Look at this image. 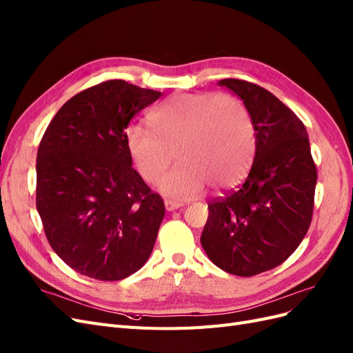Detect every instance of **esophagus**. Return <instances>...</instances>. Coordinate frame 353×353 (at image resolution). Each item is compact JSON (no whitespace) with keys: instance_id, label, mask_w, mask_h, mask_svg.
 Here are the masks:
<instances>
[{"instance_id":"obj_1","label":"esophagus","mask_w":353,"mask_h":353,"mask_svg":"<svg viewBox=\"0 0 353 353\" xmlns=\"http://www.w3.org/2000/svg\"><path fill=\"white\" fill-rule=\"evenodd\" d=\"M164 205H165V210H167V211H174V210H177V208L182 207L183 204H182V203H179V201L165 199V201H164Z\"/></svg>"}]
</instances>
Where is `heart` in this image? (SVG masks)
I'll use <instances>...</instances> for the list:
<instances>
[{
  "instance_id": "obj_1",
  "label": "heart",
  "mask_w": 353,
  "mask_h": 353,
  "mask_svg": "<svg viewBox=\"0 0 353 353\" xmlns=\"http://www.w3.org/2000/svg\"><path fill=\"white\" fill-rule=\"evenodd\" d=\"M149 125H128L125 146L146 182H157L176 152L180 163L159 182L165 195L192 198L210 180L230 188L253 161V121L245 106L228 94H174L150 114Z\"/></svg>"
}]
</instances>
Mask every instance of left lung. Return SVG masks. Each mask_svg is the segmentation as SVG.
Returning a JSON list of instances; mask_svg holds the SVG:
<instances>
[{"mask_svg": "<svg viewBox=\"0 0 353 353\" xmlns=\"http://www.w3.org/2000/svg\"><path fill=\"white\" fill-rule=\"evenodd\" d=\"M217 84L244 102L256 155L244 183L208 204L201 244L217 268L253 276L279 266L303 241L314 213L316 167L306 127L278 97L243 79Z\"/></svg>", "mask_w": 353, "mask_h": 353, "instance_id": "obj_1", "label": "left lung"}]
</instances>
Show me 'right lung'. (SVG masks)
I'll use <instances>...</instances> for the list:
<instances>
[{"label":"right lung","instance_id":"right-lung-1","mask_svg":"<svg viewBox=\"0 0 353 353\" xmlns=\"http://www.w3.org/2000/svg\"><path fill=\"white\" fill-rule=\"evenodd\" d=\"M159 92L110 79L75 94L37 154V210L54 253L75 272L119 281L142 268L165 214L125 146V128Z\"/></svg>","mask_w":353,"mask_h":353}]
</instances>
